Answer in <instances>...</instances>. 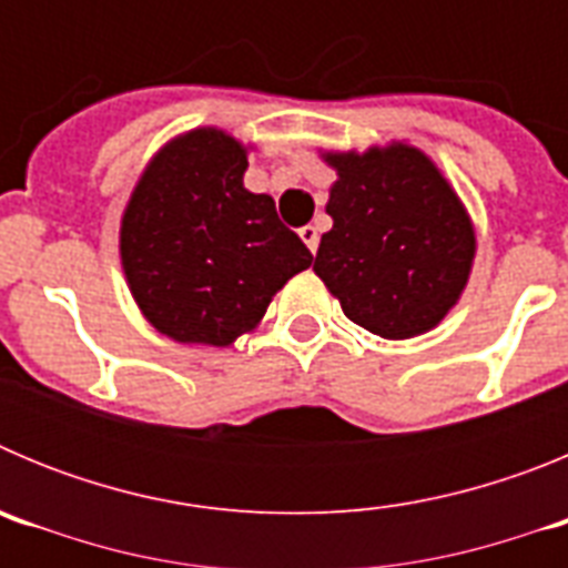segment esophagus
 I'll list each match as a JSON object with an SVG mask.
<instances>
[{"label": "esophagus", "instance_id": "esophagus-1", "mask_svg": "<svg viewBox=\"0 0 568 568\" xmlns=\"http://www.w3.org/2000/svg\"><path fill=\"white\" fill-rule=\"evenodd\" d=\"M298 235H301V239H304V244H307V247H310V253H315V250H318V241H321L318 227L307 224V227L298 230Z\"/></svg>", "mask_w": 568, "mask_h": 568}]
</instances>
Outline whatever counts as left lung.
<instances>
[{
	"instance_id": "8db88e82",
	"label": "left lung",
	"mask_w": 568,
	"mask_h": 568,
	"mask_svg": "<svg viewBox=\"0 0 568 568\" xmlns=\"http://www.w3.org/2000/svg\"><path fill=\"white\" fill-rule=\"evenodd\" d=\"M338 170L313 270L349 321L381 338L438 327L475 258L464 204L440 170L409 144L324 153Z\"/></svg>"
}]
</instances>
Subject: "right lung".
<instances>
[{
  "mask_svg": "<svg viewBox=\"0 0 568 568\" xmlns=\"http://www.w3.org/2000/svg\"><path fill=\"white\" fill-rule=\"evenodd\" d=\"M247 150L199 128L144 170L122 219V267L144 318L182 344L227 346L264 318L267 304L313 253L244 187Z\"/></svg>",
  "mask_w": 568,
  "mask_h": 568,
  "instance_id": "add662e5",
  "label": "right lung"
}]
</instances>
